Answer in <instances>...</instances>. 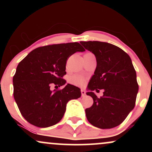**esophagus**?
<instances>
[{"instance_id":"1","label":"esophagus","mask_w":152,"mask_h":152,"mask_svg":"<svg viewBox=\"0 0 152 152\" xmlns=\"http://www.w3.org/2000/svg\"><path fill=\"white\" fill-rule=\"evenodd\" d=\"M81 96H86V91H85L84 90H81Z\"/></svg>"}]
</instances>
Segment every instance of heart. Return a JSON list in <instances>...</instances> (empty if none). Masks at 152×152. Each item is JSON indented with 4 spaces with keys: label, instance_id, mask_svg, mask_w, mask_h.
<instances>
[{
    "label": "heart",
    "instance_id": "b5f03b06",
    "mask_svg": "<svg viewBox=\"0 0 152 152\" xmlns=\"http://www.w3.org/2000/svg\"><path fill=\"white\" fill-rule=\"evenodd\" d=\"M69 82L72 84L77 85V86H81L83 85L85 82V78L83 76H78V75H74V76H71L69 79Z\"/></svg>",
    "mask_w": 152,
    "mask_h": 152
}]
</instances>
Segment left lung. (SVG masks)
<instances>
[{"label":"left lung","mask_w":152,"mask_h":152,"mask_svg":"<svg viewBox=\"0 0 152 152\" xmlns=\"http://www.w3.org/2000/svg\"><path fill=\"white\" fill-rule=\"evenodd\" d=\"M96 58V69L88 84L87 95L94 104L86 109L90 124L100 129H111L125 120L135 106L139 90L137 74L129 56L118 46L101 41H81ZM104 91L98 97L93 92Z\"/></svg>","instance_id":"8db88e82"}]
</instances>
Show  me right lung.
I'll list each match as a JSON object with an SVG mask.
<instances>
[{"instance_id":"1","label":"right lung","mask_w":152,"mask_h":152,"mask_svg":"<svg viewBox=\"0 0 152 152\" xmlns=\"http://www.w3.org/2000/svg\"><path fill=\"white\" fill-rule=\"evenodd\" d=\"M85 49L79 43H66L38 47L18 64L13 76V96L20 114L28 122L45 128L58 123L71 99L81 96L80 88L67 84L60 87L64 79L68 58Z\"/></svg>"}]
</instances>
